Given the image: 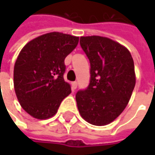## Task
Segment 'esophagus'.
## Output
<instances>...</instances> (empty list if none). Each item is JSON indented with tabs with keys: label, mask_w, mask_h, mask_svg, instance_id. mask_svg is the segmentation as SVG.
Here are the masks:
<instances>
[{
	"label": "esophagus",
	"mask_w": 155,
	"mask_h": 155,
	"mask_svg": "<svg viewBox=\"0 0 155 155\" xmlns=\"http://www.w3.org/2000/svg\"><path fill=\"white\" fill-rule=\"evenodd\" d=\"M72 88H73V90H75L77 88V81H73L72 82Z\"/></svg>",
	"instance_id": "esophagus-1"
}]
</instances>
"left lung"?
<instances>
[{
	"mask_svg": "<svg viewBox=\"0 0 155 155\" xmlns=\"http://www.w3.org/2000/svg\"><path fill=\"white\" fill-rule=\"evenodd\" d=\"M90 64V83L75 96L82 118L95 126L115 120L127 107L136 85L134 61L125 47L108 38L81 37Z\"/></svg>",
	"mask_w": 155,
	"mask_h": 155,
	"instance_id": "obj_1",
	"label": "left lung"
}]
</instances>
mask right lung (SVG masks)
I'll use <instances>...</instances> for the list:
<instances>
[{"instance_id":"obj_1","label":"right lung","mask_w":155,"mask_h":155,"mask_svg":"<svg viewBox=\"0 0 155 155\" xmlns=\"http://www.w3.org/2000/svg\"><path fill=\"white\" fill-rule=\"evenodd\" d=\"M79 38L59 32L42 35L20 51L14 66V89L23 109L38 119L53 117L71 92L64 74V59Z\"/></svg>"}]
</instances>
